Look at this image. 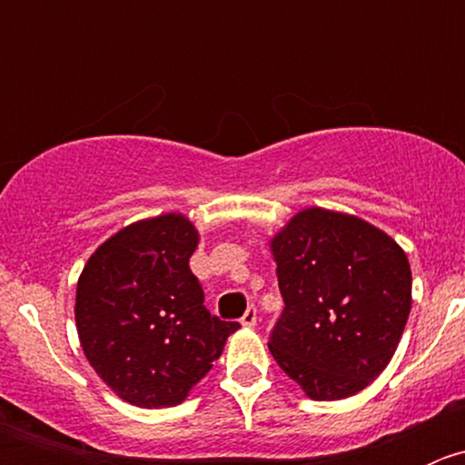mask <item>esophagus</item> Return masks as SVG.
I'll list each match as a JSON object with an SVG mask.
<instances>
[{
  "label": "esophagus",
  "mask_w": 465,
  "mask_h": 465,
  "mask_svg": "<svg viewBox=\"0 0 465 465\" xmlns=\"http://www.w3.org/2000/svg\"><path fill=\"white\" fill-rule=\"evenodd\" d=\"M241 323H242V326H245V328H254V326H256V308H254V306L247 308L245 315L241 317Z\"/></svg>",
  "instance_id": "obj_1"
}]
</instances>
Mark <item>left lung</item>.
I'll use <instances>...</instances> for the list:
<instances>
[{"mask_svg": "<svg viewBox=\"0 0 465 465\" xmlns=\"http://www.w3.org/2000/svg\"><path fill=\"white\" fill-rule=\"evenodd\" d=\"M283 312L267 346L312 401H341L371 384L391 360L411 308L405 252L355 215L320 206L274 238Z\"/></svg>", "mask_w": 465, "mask_h": 465, "instance_id": "obj_1", "label": "left lung"}]
</instances>
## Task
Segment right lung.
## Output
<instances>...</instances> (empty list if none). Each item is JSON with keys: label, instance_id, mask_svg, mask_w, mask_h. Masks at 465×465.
Returning a JSON list of instances; mask_svg holds the SVG:
<instances>
[{"label": "right lung", "instance_id": "add662e5", "mask_svg": "<svg viewBox=\"0 0 465 465\" xmlns=\"http://www.w3.org/2000/svg\"><path fill=\"white\" fill-rule=\"evenodd\" d=\"M195 247L198 232L184 215L139 220L103 242L78 279L85 358L130 405H180L241 328L206 311L189 267Z\"/></svg>", "mask_w": 465, "mask_h": 465}]
</instances>
